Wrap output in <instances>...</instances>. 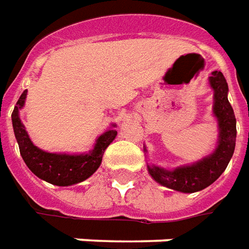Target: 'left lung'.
<instances>
[{"label": "left lung", "mask_w": 249, "mask_h": 249, "mask_svg": "<svg viewBox=\"0 0 249 249\" xmlns=\"http://www.w3.org/2000/svg\"><path fill=\"white\" fill-rule=\"evenodd\" d=\"M214 90V112L218 121V145L215 151L191 166H181L174 170H166L159 166H149L148 173L160 185L182 192L193 193L203 191L215 182L226 170L236 146V116L228 100V82L221 71H214L208 78ZM146 152V149H145Z\"/></svg>", "instance_id": "8db88e82"}]
</instances>
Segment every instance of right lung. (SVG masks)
Wrapping results in <instances>:
<instances>
[{
  "instance_id": "obj_1",
  "label": "right lung",
  "mask_w": 249,
  "mask_h": 249,
  "mask_svg": "<svg viewBox=\"0 0 249 249\" xmlns=\"http://www.w3.org/2000/svg\"><path fill=\"white\" fill-rule=\"evenodd\" d=\"M27 97V90L21 93L12 112V124L16 141L19 144L20 155L27 164V167L38 178L57 186H70L88 179L90 175L96 173L100 167L103 155L108 145L115 140L118 131L112 128L107 130L98 137L94 148L89 153L81 155H68V153H51L39 149L33 144L26 128L20 121L19 111L24 107Z\"/></svg>"
}]
</instances>
